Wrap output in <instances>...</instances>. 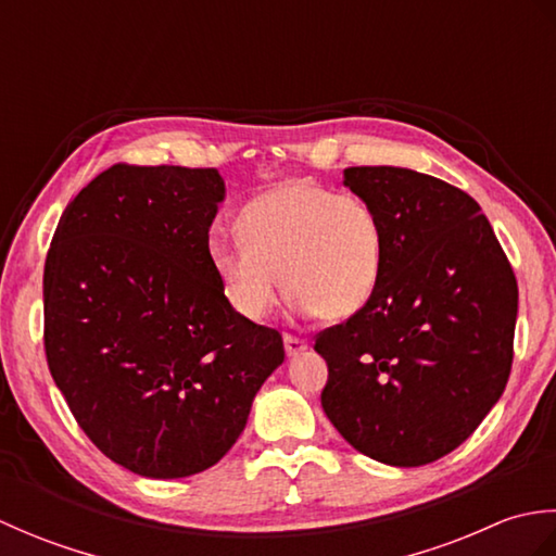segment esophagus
I'll list each match as a JSON object with an SVG mask.
<instances>
[{
  "label": "esophagus",
  "instance_id": "obj_1",
  "mask_svg": "<svg viewBox=\"0 0 556 556\" xmlns=\"http://www.w3.org/2000/svg\"><path fill=\"white\" fill-rule=\"evenodd\" d=\"M285 349L289 356H301V353L308 349V341L301 337H293V334H285Z\"/></svg>",
  "mask_w": 556,
  "mask_h": 556
}]
</instances>
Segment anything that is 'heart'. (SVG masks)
Listing matches in <instances>:
<instances>
[{
    "mask_svg": "<svg viewBox=\"0 0 556 556\" xmlns=\"http://www.w3.org/2000/svg\"><path fill=\"white\" fill-rule=\"evenodd\" d=\"M236 229L241 243L215 241L210 260L233 311L248 320L275 308L281 281L296 308L325 320L356 315L380 285L382 224L356 193L281 181L241 210Z\"/></svg>",
    "mask_w": 556,
    "mask_h": 556,
    "instance_id": "heart-1",
    "label": "heart"
}]
</instances>
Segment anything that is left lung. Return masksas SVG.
Returning <instances> with one entry per match:
<instances>
[{
    "instance_id": "1",
    "label": "left lung",
    "mask_w": 556,
    "mask_h": 556,
    "mask_svg": "<svg viewBox=\"0 0 556 556\" xmlns=\"http://www.w3.org/2000/svg\"><path fill=\"white\" fill-rule=\"evenodd\" d=\"M382 224V275L323 329V408L361 454L413 468L454 452L497 404L514 361L518 285L480 205L401 167H349Z\"/></svg>"
}]
</instances>
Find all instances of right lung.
I'll return each instance as SVG.
<instances>
[{"instance_id": "1", "label": "right lung", "mask_w": 556, "mask_h": 556, "mask_svg": "<svg viewBox=\"0 0 556 556\" xmlns=\"http://www.w3.org/2000/svg\"><path fill=\"white\" fill-rule=\"evenodd\" d=\"M222 198L212 167L119 162L71 200L47 251V365L88 440L138 476L215 466L285 361L212 267Z\"/></svg>"}]
</instances>
